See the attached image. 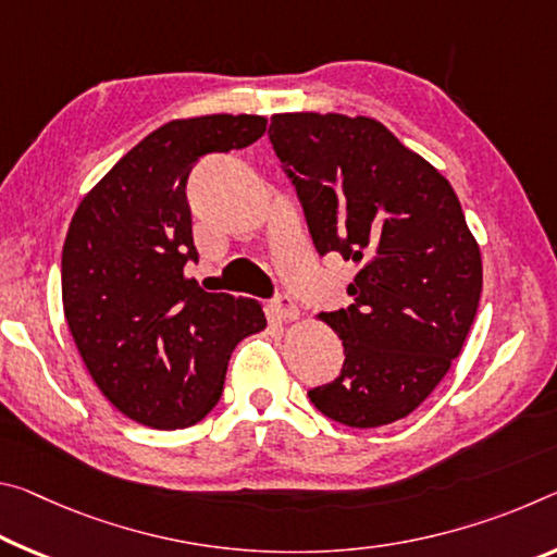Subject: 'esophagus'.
<instances>
[{
	"instance_id": "34e87169",
	"label": "esophagus",
	"mask_w": 557,
	"mask_h": 557,
	"mask_svg": "<svg viewBox=\"0 0 557 557\" xmlns=\"http://www.w3.org/2000/svg\"><path fill=\"white\" fill-rule=\"evenodd\" d=\"M275 312H277L280 320H285V322H297L299 320V307L293 302V297H287V295H280L275 299Z\"/></svg>"
}]
</instances>
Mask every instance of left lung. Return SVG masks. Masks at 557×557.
I'll use <instances>...</instances> for the list:
<instances>
[{"instance_id": "obj_1", "label": "left lung", "mask_w": 557, "mask_h": 557, "mask_svg": "<svg viewBox=\"0 0 557 557\" xmlns=\"http://www.w3.org/2000/svg\"><path fill=\"white\" fill-rule=\"evenodd\" d=\"M270 140L317 250L357 268L351 305L320 314L344 367L312 404L355 429L409 417L461 355L483 289L481 247L451 183L369 116L275 113Z\"/></svg>"}]
</instances>
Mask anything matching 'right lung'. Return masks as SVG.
<instances>
[{
    "mask_svg": "<svg viewBox=\"0 0 557 557\" xmlns=\"http://www.w3.org/2000/svg\"><path fill=\"white\" fill-rule=\"evenodd\" d=\"M268 119L168 121L78 202L61 252L64 314L88 374L123 417L188 429L218 404L227 359L268 326L258 299L206 293L185 183L198 158L258 140Z\"/></svg>",
    "mask_w": 557,
    "mask_h": 557,
    "instance_id": "obj_1",
    "label": "right lung"
}]
</instances>
